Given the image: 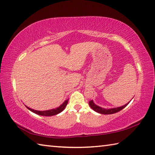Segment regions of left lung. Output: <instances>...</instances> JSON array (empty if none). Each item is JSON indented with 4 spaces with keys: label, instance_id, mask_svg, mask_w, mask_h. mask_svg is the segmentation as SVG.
Listing matches in <instances>:
<instances>
[{
    "label": "left lung",
    "instance_id": "left-lung-1",
    "mask_svg": "<svg viewBox=\"0 0 155 155\" xmlns=\"http://www.w3.org/2000/svg\"><path fill=\"white\" fill-rule=\"evenodd\" d=\"M129 102H128L127 104H126L123 105L122 106H120V107H117V108H109V109H106V108H102V107H100L99 106H97L95 104L94 102V101L91 100L89 101V106L91 108L94 110V111L98 112V113L100 114H114V113H116V112H119L120 110H121L123 108L126 107L128 105V104Z\"/></svg>",
    "mask_w": 155,
    "mask_h": 155
}]
</instances>
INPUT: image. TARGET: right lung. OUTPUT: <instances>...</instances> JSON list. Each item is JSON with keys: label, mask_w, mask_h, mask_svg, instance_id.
<instances>
[{"label": "right lung", "mask_w": 155, "mask_h": 155, "mask_svg": "<svg viewBox=\"0 0 155 155\" xmlns=\"http://www.w3.org/2000/svg\"><path fill=\"white\" fill-rule=\"evenodd\" d=\"M68 99H67L66 100L64 101L63 104H61L60 106L58 107V108L48 110H43V111L36 110H34V109L29 108V107H28L27 106H26V107L28 109L30 110L31 112H34V113H35L36 114L41 115V116L50 117V116H53V115H56L59 113H60L61 112H62L64 110V108H66L67 104H68Z\"/></svg>", "instance_id": "obj_1"}]
</instances>
